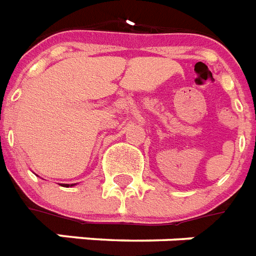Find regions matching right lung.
Returning a JSON list of instances; mask_svg holds the SVG:
<instances>
[{"label":"right lung","instance_id":"right-lung-1","mask_svg":"<svg viewBox=\"0 0 256 256\" xmlns=\"http://www.w3.org/2000/svg\"><path fill=\"white\" fill-rule=\"evenodd\" d=\"M67 186H68V185H67ZM71 186H72V185H71Z\"/></svg>","mask_w":256,"mask_h":256}]
</instances>
